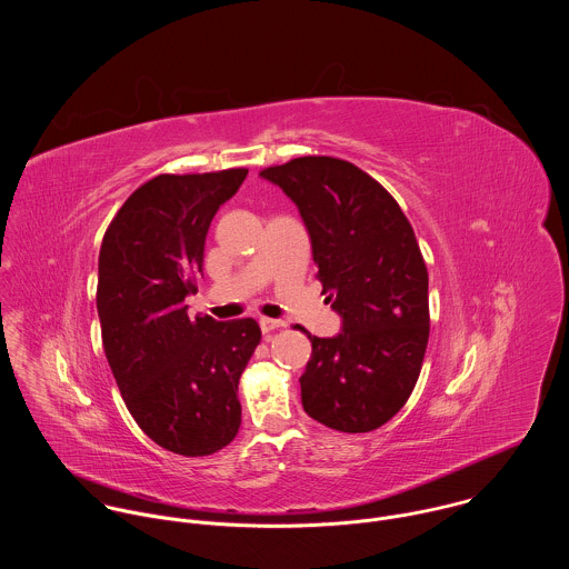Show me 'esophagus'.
Returning a JSON list of instances; mask_svg holds the SVG:
<instances>
[{
	"mask_svg": "<svg viewBox=\"0 0 569 569\" xmlns=\"http://www.w3.org/2000/svg\"><path fill=\"white\" fill-rule=\"evenodd\" d=\"M284 322H280V320H271V318H260V330L264 332V335H269V332H273V330H278V328H282Z\"/></svg>",
	"mask_w": 569,
	"mask_h": 569,
	"instance_id": "esophagus-1",
	"label": "esophagus"
}]
</instances>
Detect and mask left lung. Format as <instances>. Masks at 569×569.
<instances>
[{"label":"left lung","instance_id":"left-lung-1","mask_svg":"<svg viewBox=\"0 0 569 569\" xmlns=\"http://www.w3.org/2000/svg\"><path fill=\"white\" fill-rule=\"evenodd\" d=\"M260 174L298 206L318 280L341 316L337 337L309 332L305 411L343 433L386 425L406 406L429 341L427 264L397 199L359 166L305 156Z\"/></svg>","mask_w":569,"mask_h":569}]
</instances>
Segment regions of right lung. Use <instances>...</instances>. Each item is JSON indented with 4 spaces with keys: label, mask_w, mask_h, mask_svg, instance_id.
<instances>
[{
    "label": "right lung",
    "mask_w": 569,
    "mask_h": 569,
    "mask_svg": "<svg viewBox=\"0 0 569 569\" xmlns=\"http://www.w3.org/2000/svg\"><path fill=\"white\" fill-rule=\"evenodd\" d=\"M244 177L247 168L158 174L122 203L100 244L96 307L118 390L140 429L186 458L237 438L239 379L260 343L256 320H190L183 305L210 221Z\"/></svg>",
    "instance_id": "obj_1"
}]
</instances>
